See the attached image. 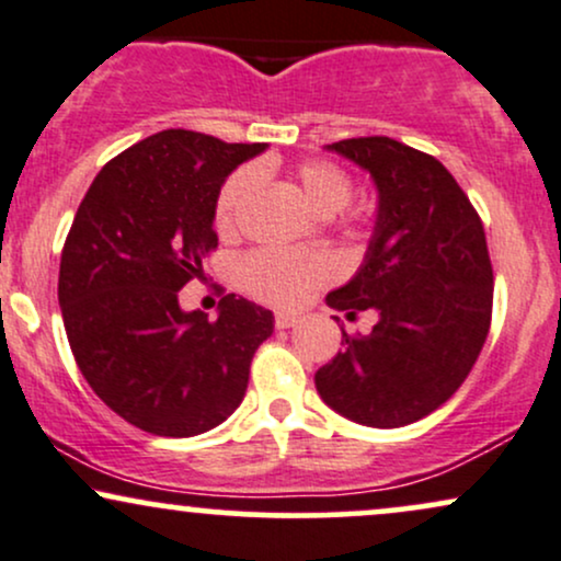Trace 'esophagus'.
Masks as SVG:
<instances>
[{
  "instance_id": "esophagus-1",
  "label": "esophagus",
  "mask_w": 561,
  "mask_h": 561,
  "mask_svg": "<svg viewBox=\"0 0 561 561\" xmlns=\"http://www.w3.org/2000/svg\"><path fill=\"white\" fill-rule=\"evenodd\" d=\"M274 324H276V330H289V327H295V324H298V317H295V313L279 311V313H276Z\"/></svg>"
}]
</instances>
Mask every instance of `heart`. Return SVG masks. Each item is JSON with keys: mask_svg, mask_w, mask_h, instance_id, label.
I'll list each match as a JSON object with an SVG mask.
<instances>
[{"mask_svg": "<svg viewBox=\"0 0 561 561\" xmlns=\"http://www.w3.org/2000/svg\"><path fill=\"white\" fill-rule=\"evenodd\" d=\"M302 195L319 216H334L351 199V176L330 160H306L295 171ZM261 173L255 165H244L224 182L216 197V227L234 229L237 218L253 192L259 190ZM334 274V263L324 253H282V250H255L240 263V282L255 298L268 302H293L308 287L327 282Z\"/></svg>", "mask_w": 561, "mask_h": 561, "instance_id": "1", "label": "heart"}]
</instances>
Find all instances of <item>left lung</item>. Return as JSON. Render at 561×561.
Returning a JSON list of instances; mask_svg holds the SVG:
<instances>
[{
    "instance_id": "obj_1",
    "label": "left lung",
    "mask_w": 561,
    "mask_h": 561,
    "mask_svg": "<svg viewBox=\"0 0 561 561\" xmlns=\"http://www.w3.org/2000/svg\"><path fill=\"white\" fill-rule=\"evenodd\" d=\"M371 176L377 218L364 263L327 306L375 311L317 371L330 409L366 427H403L459 390L478 362L493 308V268L478 210L446 165L390 137L327 145Z\"/></svg>"
}]
</instances>
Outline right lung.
<instances>
[{
    "label": "right lung",
    "instance_id": "add662e5",
    "mask_svg": "<svg viewBox=\"0 0 561 561\" xmlns=\"http://www.w3.org/2000/svg\"><path fill=\"white\" fill-rule=\"evenodd\" d=\"M263 150L169 128L113 158L76 210L57 282L70 351L105 405L145 433L218 427L272 337L274 313L234 293L216 321L179 306V289L203 276L218 244V192Z\"/></svg>",
    "mask_w": 561,
    "mask_h": 561
}]
</instances>
